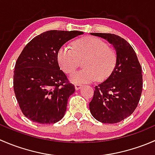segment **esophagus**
Segmentation results:
<instances>
[{
  "label": "esophagus",
  "instance_id": "1",
  "mask_svg": "<svg viewBox=\"0 0 155 155\" xmlns=\"http://www.w3.org/2000/svg\"><path fill=\"white\" fill-rule=\"evenodd\" d=\"M82 85H80V84H75V88H76V90H79V89L81 88V87H82Z\"/></svg>",
  "mask_w": 155,
  "mask_h": 155
}]
</instances>
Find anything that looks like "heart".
<instances>
[{"label": "heart", "mask_w": 155, "mask_h": 155, "mask_svg": "<svg viewBox=\"0 0 155 155\" xmlns=\"http://www.w3.org/2000/svg\"><path fill=\"white\" fill-rule=\"evenodd\" d=\"M58 61L67 74L73 73L83 61V70L73 73L70 80L75 83L103 81L109 77L116 64V54L101 39L85 37L73 43V49L62 46L58 51Z\"/></svg>", "instance_id": "1"}]
</instances>
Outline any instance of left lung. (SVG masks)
I'll use <instances>...</instances> for the list:
<instances>
[{"instance_id": "1", "label": "left lung", "mask_w": 155, "mask_h": 155, "mask_svg": "<svg viewBox=\"0 0 155 155\" xmlns=\"http://www.w3.org/2000/svg\"><path fill=\"white\" fill-rule=\"evenodd\" d=\"M107 40L116 51V64L106 81L95 86L89 109L102 123L115 124L130 116L140 102L143 91L142 68L127 40L113 34L91 33Z\"/></svg>"}]
</instances>
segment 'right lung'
Returning <instances> with one entry per match:
<instances>
[{"instance_id":"obj_1","label":"right lung","mask_w":155,"mask_h":155,"mask_svg":"<svg viewBox=\"0 0 155 155\" xmlns=\"http://www.w3.org/2000/svg\"><path fill=\"white\" fill-rule=\"evenodd\" d=\"M83 32L48 31L33 38L15 65L13 89L23 115L40 124H54L64 115L68 98L75 92L60 70L58 51Z\"/></svg>"}]
</instances>
